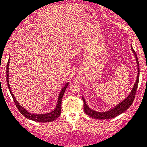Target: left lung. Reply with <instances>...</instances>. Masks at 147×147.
<instances>
[{
  "mask_svg": "<svg viewBox=\"0 0 147 147\" xmlns=\"http://www.w3.org/2000/svg\"><path fill=\"white\" fill-rule=\"evenodd\" d=\"M131 49H132V52L135 54V58H136V61H137V68H138V75H137V80H136V82L134 85L133 88H132V90L131 91V93L129 94V95L125 100H123L121 103H120L119 104L117 105L116 106H115L114 108H113L111 110L106 111V112H97V111L92 110L91 109H89L88 107V106L86 105L85 100L82 97L83 101H84V111L85 112L86 114H87L89 116L92 117V118H95V119H100V120H106V119H111L115 117L118 116V115H120L121 113H124L126 110H127L129 107L131 106L132 103H133L134 99L135 98L136 92H137V86H138V83H139V75H140V65H139V61L138 58H137V54H136L135 50L133 49V48L131 46Z\"/></svg>",
  "mask_w": 147,
  "mask_h": 147,
  "instance_id": "left-lung-1",
  "label": "left lung"
}]
</instances>
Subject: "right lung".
<instances>
[{"instance_id":"right-lung-1","label":"right lung","mask_w":147,"mask_h":147,"mask_svg":"<svg viewBox=\"0 0 147 147\" xmlns=\"http://www.w3.org/2000/svg\"><path fill=\"white\" fill-rule=\"evenodd\" d=\"M10 58H9L8 62L7 63V67H6V81H7V86H8V89L10 90V94H11L12 98H13L14 102L15 103V106L18 108V109L19 110L20 112L24 115L25 118L30 119V120H34V121L36 122H39V123H49V122H52L54 120H55L56 118H58V117L60 116L61 113V102H62V98H63V95H64L65 91L66 88L68 86L69 83H67V84L65 85L64 87L62 89L61 93L59 94V97H58V103H57V106L55 107V110L53 111H51V113H49L46 114H32L29 113L28 111H26L25 109L20 105V103H18V101L15 99V98L14 97L13 94L12 93L11 89L10 88V84H9V74H8V70H9V63H10Z\"/></svg>"}]
</instances>
